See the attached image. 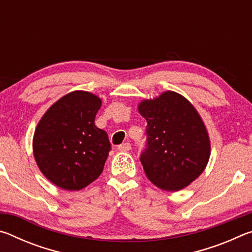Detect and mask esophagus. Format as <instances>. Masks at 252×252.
Instances as JSON below:
<instances>
[{
  "instance_id": "34e87169",
  "label": "esophagus",
  "mask_w": 252,
  "mask_h": 252,
  "mask_svg": "<svg viewBox=\"0 0 252 252\" xmlns=\"http://www.w3.org/2000/svg\"><path fill=\"white\" fill-rule=\"evenodd\" d=\"M118 149L120 151H130L131 150V144L129 142L122 143V144H120V146L118 147Z\"/></svg>"
}]
</instances>
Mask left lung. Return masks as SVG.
<instances>
[{"label":"left lung","mask_w":252,"mask_h":252,"mask_svg":"<svg viewBox=\"0 0 252 252\" xmlns=\"http://www.w3.org/2000/svg\"><path fill=\"white\" fill-rule=\"evenodd\" d=\"M138 110L148 122L147 148L140 157L147 178L165 191L188 187L210 158V139L198 111L173 91L143 100Z\"/></svg>","instance_id":"1"}]
</instances>
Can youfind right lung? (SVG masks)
<instances>
[{"label": "right lung", "mask_w": 252, "mask_h": 252, "mask_svg": "<svg viewBox=\"0 0 252 252\" xmlns=\"http://www.w3.org/2000/svg\"><path fill=\"white\" fill-rule=\"evenodd\" d=\"M102 101L87 91L62 96L41 118L33 155L41 172L59 188L78 191L99 178L111 144L94 125Z\"/></svg>", "instance_id": "1"}]
</instances>
